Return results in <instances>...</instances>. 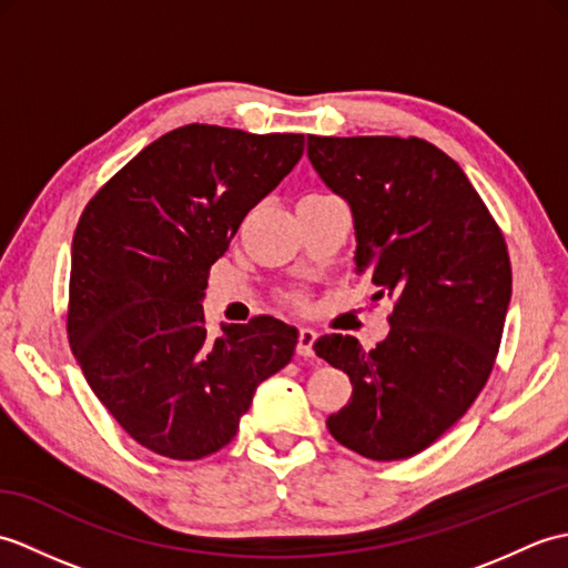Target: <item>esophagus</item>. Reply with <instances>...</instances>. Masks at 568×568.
Here are the masks:
<instances>
[{
  "mask_svg": "<svg viewBox=\"0 0 568 568\" xmlns=\"http://www.w3.org/2000/svg\"><path fill=\"white\" fill-rule=\"evenodd\" d=\"M315 339H317V332L315 329H310V327H303L300 329V334H297V354L300 356H315Z\"/></svg>",
  "mask_w": 568,
  "mask_h": 568,
  "instance_id": "1",
  "label": "esophagus"
}]
</instances>
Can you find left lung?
<instances>
[{
  "mask_svg": "<svg viewBox=\"0 0 568 568\" xmlns=\"http://www.w3.org/2000/svg\"><path fill=\"white\" fill-rule=\"evenodd\" d=\"M307 159L352 210L356 273L395 303L371 352L348 334L315 342L354 385L327 427L373 462L415 456L464 417L496 364L513 295L508 246L466 173L427 141L307 136Z\"/></svg>",
  "mask_w": 568,
  "mask_h": 568,
  "instance_id": "obj_1",
  "label": "left lung"
}]
</instances>
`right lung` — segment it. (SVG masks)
Here are the masks:
<instances>
[{
  "label": "right lung",
  "instance_id": "right-lung-1",
  "mask_svg": "<svg viewBox=\"0 0 568 568\" xmlns=\"http://www.w3.org/2000/svg\"><path fill=\"white\" fill-rule=\"evenodd\" d=\"M303 134L187 124L131 159L84 207L70 251L68 339L131 439L195 462L236 437L258 385L291 364L275 317L204 327L212 263L303 159Z\"/></svg>",
  "mask_w": 568,
  "mask_h": 568
}]
</instances>
